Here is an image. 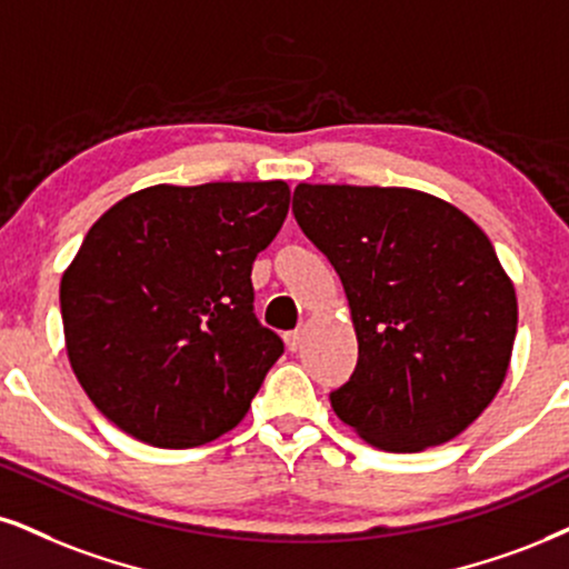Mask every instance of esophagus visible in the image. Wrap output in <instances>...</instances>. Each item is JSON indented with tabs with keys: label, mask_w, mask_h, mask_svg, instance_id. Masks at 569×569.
Segmentation results:
<instances>
[{
	"label": "esophagus",
	"mask_w": 569,
	"mask_h": 569,
	"mask_svg": "<svg viewBox=\"0 0 569 569\" xmlns=\"http://www.w3.org/2000/svg\"><path fill=\"white\" fill-rule=\"evenodd\" d=\"M303 340H306V327H300V329H292V332H287V335H284V342H287V348H290L292 353H296V350L303 348Z\"/></svg>",
	"instance_id": "obj_1"
}]
</instances>
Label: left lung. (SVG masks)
<instances>
[{
    "label": "left lung",
    "mask_w": 569,
    "mask_h": 569,
    "mask_svg": "<svg viewBox=\"0 0 569 569\" xmlns=\"http://www.w3.org/2000/svg\"><path fill=\"white\" fill-rule=\"evenodd\" d=\"M292 213L338 271L359 340L335 413L396 453L465 432L503 385L517 335L515 284L486 231L406 187L298 184Z\"/></svg>",
    "instance_id": "obj_1"
}]
</instances>
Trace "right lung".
I'll list each match as a JSON object with an SVG mask.
<instances>
[{
  "instance_id": "1",
  "label": "right lung",
  "mask_w": 569,
  "mask_h": 569,
  "mask_svg": "<svg viewBox=\"0 0 569 569\" xmlns=\"http://www.w3.org/2000/svg\"><path fill=\"white\" fill-rule=\"evenodd\" d=\"M290 210L284 181L156 184L104 210L62 273L68 361L131 438L194 448L242 422L284 353L252 313V261Z\"/></svg>"
}]
</instances>
